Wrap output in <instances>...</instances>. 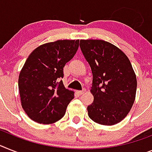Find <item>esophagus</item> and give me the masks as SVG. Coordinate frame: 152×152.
Segmentation results:
<instances>
[{
    "instance_id": "esophagus-1",
    "label": "esophagus",
    "mask_w": 152,
    "mask_h": 152,
    "mask_svg": "<svg viewBox=\"0 0 152 152\" xmlns=\"http://www.w3.org/2000/svg\"><path fill=\"white\" fill-rule=\"evenodd\" d=\"M85 92H86V90H78V91H77V94H80V95H82V94H83L84 93H85Z\"/></svg>"
}]
</instances>
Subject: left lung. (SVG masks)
I'll use <instances>...</instances> for the list:
<instances>
[{
	"mask_svg": "<svg viewBox=\"0 0 152 152\" xmlns=\"http://www.w3.org/2000/svg\"><path fill=\"white\" fill-rule=\"evenodd\" d=\"M80 48L93 73L94 102L88 115L102 125H114L125 118L136 96L137 79L129 58L104 40H80Z\"/></svg>",
	"mask_w": 152,
	"mask_h": 152,
	"instance_id": "8db88e82",
	"label": "left lung"
}]
</instances>
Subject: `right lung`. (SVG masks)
<instances>
[{
    "label": "right lung",
    "mask_w": 152,
    "mask_h": 152,
    "mask_svg": "<svg viewBox=\"0 0 152 152\" xmlns=\"http://www.w3.org/2000/svg\"><path fill=\"white\" fill-rule=\"evenodd\" d=\"M80 40H58L36 48L27 58L18 78L22 108L34 121L49 124L63 117L74 92L60 78L72 58Z\"/></svg>",
    "instance_id": "add662e5"
}]
</instances>
